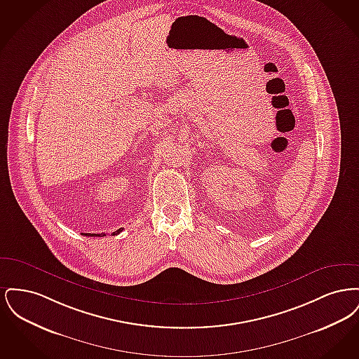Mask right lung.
Returning <instances> with one entry per match:
<instances>
[{
	"instance_id": "add662e5",
	"label": "right lung",
	"mask_w": 359,
	"mask_h": 359,
	"mask_svg": "<svg viewBox=\"0 0 359 359\" xmlns=\"http://www.w3.org/2000/svg\"><path fill=\"white\" fill-rule=\"evenodd\" d=\"M121 231V229H118V230H117V231H114V233H113V234H118V233H120ZM86 236H87V234H86ZM88 236H90V234H88ZM94 236H95V237H100V236H102V234H91V237H94ZM103 236H104V234H103Z\"/></svg>"
}]
</instances>
